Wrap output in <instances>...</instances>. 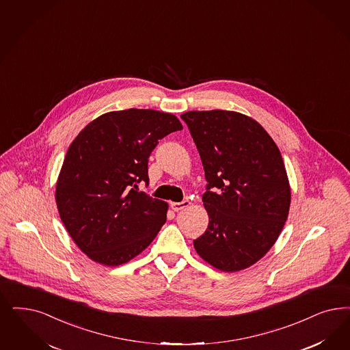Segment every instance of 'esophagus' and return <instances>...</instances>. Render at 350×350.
I'll list each match as a JSON object with an SVG mask.
<instances>
[{
  "mask_svg": "<svg viewBox=\"0 0 350 350\" xmlns=\"http://www.w3.org/2000/svg\"><path fill=\"white\" fill-rule=\"evenodd\" d=\"M190 204H191V203H190L189 200L180 202V203H177V202H173V203H170V208H172L174 212H178V211H182V209H186V208H189Z\"/></svg>",
  "mask_w": 350,
  "mask_h": 350,
  "instance_id": "esophagus-1",
  "label": "esophagus"
}]
</instances>
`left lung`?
I'll return each mask as SVG.
<instances>
[{"label":"left lung","mask_w":350,"mask_h":350,"mask_svg":"<svg viewBox=\"0 0 350 350\" xmlns=\"http://www.w3.org/2000/svg\"><path fill=\"white\" fill-rule=\"evenodd\" d=\"M181 118L208 182L203 203L209 224L193 247L221 271L244 270L269 252L288 217L291 186L280 151L241 112L189 111Z\"/></svg>","instance_id":"left-lung-1"}]
</instances>
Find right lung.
Wrapping results in <instances>:
<instances>
[{"mask_svg": "<svg viewBox=\"0 0 350 350\" xmlns=\"http://www.w3.org/2000/svg\"><path fill=\"white\" fill-rule=\"evenodd\" d=\"M181 129L173 113L111 111L90 121L68 147L55 202L75 244L96 264H126L165 224L168 203L133 186L148 181V157L157 139Z\"/></svg>", "mask_w": 350, "mask_h": 350, "instance_id": "obj_1", "label": "right lung"}]
</instances>
